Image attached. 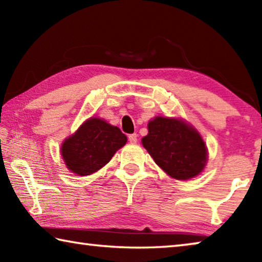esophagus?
<instances>
[{"label":"esophagus","mask_w":262,"mask_h":262,"mask_svg":"<svg viewBox=\"0 0 262 262\" xmlns=\"http://www.w3.org/2000/svg\"><path fill=\"white\" fill-rule=\"evenodd\" d=\"M128 140H129L130 143H136V142H137V134H136V133H134V134H129V136H128Z\"/></svg>","instance_id":"1"}]
</instances>
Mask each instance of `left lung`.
Instances as JSON below:
<instances>
[{"label":"left lung","mask_w":262,"mask_h":262,"mask_svg":"<svg viewBox=\"0 0 262 262\" xmlns=\"http://www.w3.org/2000/svg\"><path fill=\"white\" fill-rule=\"evenodd\" d=\"M142 144L168 176L187 180L198 176L207 162V148L199 133L178 119L157 117L148 123Z\"/></svg>","instance_id":"1"}]
</instances>
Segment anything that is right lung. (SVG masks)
<instances>
[{"mask_svg":"<svg viewBox=\"0 0 262 262\" xmlns=\"http://www.w3.org/2000/svg\"><path fill=\"white\" fill-rule=\"evenodd\" d=\"M126 142L127 136L118 127L91 118L63 142L61 154L70 171L89 176L106 165Z\"/></svg>","mask_w":262,"mask_h":262,"instance_id":"add662e5","label":"right lung"}]
</instances>
